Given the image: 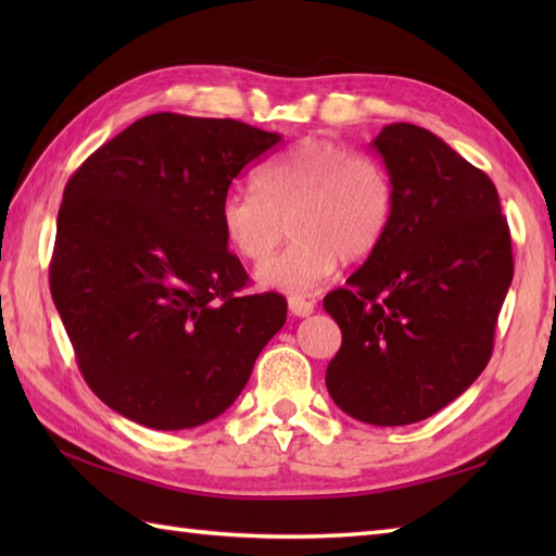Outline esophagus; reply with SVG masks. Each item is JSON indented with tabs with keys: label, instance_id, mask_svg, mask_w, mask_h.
I'll return each instance as SVG.
<instances>
[{
	"label": "esophagus",
	"instance_id": "obj_1",
	"mask_svg": "<svg viewBox=\"0 0 556 556\" xmlns=\"http://www.w3.org/2000/svg\"><path fill=\"white\" fill-rule=\"evenodd\" d=\"M313 311H315V303H313V301H305V299H301V296H291V299H289V313H291V315L308 317V315H313Z\"/></svg>",
	"mask_w": 556,
	"mask_h": 556
}]
</instances>
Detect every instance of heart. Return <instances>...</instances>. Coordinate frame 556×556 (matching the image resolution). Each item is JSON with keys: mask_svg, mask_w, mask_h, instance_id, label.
<instances>
[{"mask_svg": "<svg viewBox=\"0 0 556 556\" xmlns=\"http://www.w3.org/2000/svg\"><path fill=\"white\" fill-rule=\"evenodd\" d=\"M394 186L370 155L329 138H305L255 176V191L219 203L224 239L248 263H263L289 224L291 243L257 269L263 287L311 293L341 263L370 257L392 227Z\"/></svg>", "mask_w": 556, "mask_h": 556, "instance_id": "1", "label": "heart"}]
</instances>
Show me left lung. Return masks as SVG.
Listing matches in <instances>:
<instances>
[{
  "instance_id": "1",
  "label": "left lung",
  "mask_w": 556,
  "mask_h": 556,
  "mask_svg": "<svg viewBox=\"0 0 556 556\" xmlns=\"http://www.w3.org/2000/svg\"><path fill=\"white\" fill-rule=\"evenodd\" d=\"M394 186L380 248L325 296L341 327L327 392L351 418L394 428L434 416L485 370L514 279L497 188L428 128L372 140Z\"/></svg>"
}]
</instances>
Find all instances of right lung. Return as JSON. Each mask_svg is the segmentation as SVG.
I'll use <instances>...</instances> for the list:
<instances>
[{"mask_svg":"<svg viewBox=\"0 0 556 556\" xmlns=\"http://www.w3.org/2000/svg\"><path fill=\"white\" fill-rule=\"evenodd\" d=\"M281 140L233 119L143 116L64 188L52 299L88 387L152 430L222 416L287 323L279 293L245 296L219 203Z\"/></svg>","mask_w":556,"mask_h":556,"instance_id":"1","label":"right lung"}]
</instances>
